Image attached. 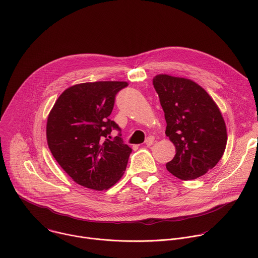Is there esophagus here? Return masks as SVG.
Returning <instances> with one entry per match:
<instances>
[{
	"label": "esophagus",
	"mask_w": 258,
	"mask_h": 258,
	"mask_svg": "<svg viewBox=\"0 0 258 258\" xmlns=\"http://www.w3.org/2000/svg\"><path fill=\"white\" fill-rule=\"evenodd\" d=\"M154 141H155V139H154V137H149L147 140H146V145H147V147H151L153 144H154Z\"/></svg>",
	"instance_id": "esophagus-1"
}]
</instances>
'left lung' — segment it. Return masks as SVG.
<instances>
[{
  "label": "left lung",
  "instance_id": "obj_1",
  "mask_svg": "<svg viewBox=\"0 0 258 258\" xmlns=\"http://www.w3.org/2000/svg\"><path fill=\"white\" fill-rule=\"evenodd\" d=\"M167 121L166 135L176 147L167 170L181 180H194L222 158L227 132L219 107L196 82L167 74L153 79Z\"/></svg>",
  "mask_w": 258,
  "mask_h": 258
}]
</instances>
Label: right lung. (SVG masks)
I'll list each match as a JSON object with an SVG mask.
<instances>
[{"label":"right lung","instance_id":"add662e5","mask_svg":"<svg viewBox=\"0 0 258 258\" xmlns=\"http://www.w3.org/2000/svg\"><path fill=\"white\" fill-rule=\"evenodd\" d=\"M124 81H96L73 85L62 92L46 126L48 147L61 168L77 184L107 190L123 175L132 149L123 144L120 127L110 115ZM119 131L114 141L107 137Z\"/></svg>","mask_w":258,"mask_h":258}]
</instances>
